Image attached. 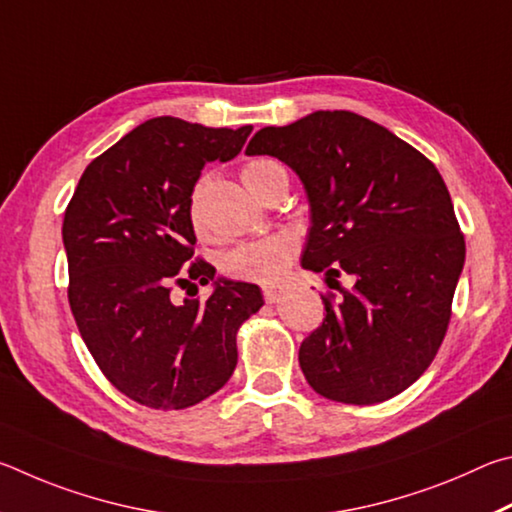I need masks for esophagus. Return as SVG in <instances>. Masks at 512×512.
I'll return each mask as SVG.
<instances>
[{
  "instance_id": "obj_1",
  "label": "esophagus",
  "mask_w": 512,
  "mask_h": 512,
  "mask_svg": "<svg viewBox=\"0 0 512 512\" xmlns=\"http://www.w3.org/2000/svg\"><path fill=\"white\" fill-rule=\"evenodd\" d=\"M283 288H281V285H265V288H263V294H265V301L267 303H276V301H279L281 297H283Z\"/></svg>"
}]
</instances>
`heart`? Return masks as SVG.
<instances>
[{
  "instance_id": "heart-1",
  "label": "heart",
  "mask_w": 512,
  "mask_h": 512,
  "mask_svg": "<svg viewBox=\"0 0 512 512\" xmlns=\"http://www.w3.org/2000/svg\"><path fill=\"white\" fill-rule=\"evenodd\" d=\"M279 168L281 166L276 164L274 159H251L247 161L245 168H242V182H245L251 193L258 195L267 179H270V175ZM204 188L206 179L202 177L197 179L191 195H188V220H191L195 229L202 227ZM294 254H297L294 240L290 236H283V233H276V236L240 242V245L229 249L227 254L222 256V270L224 274H229L231 279L274 283L288 272V267L294 261Z\"/></svg>"
}]
</instances>
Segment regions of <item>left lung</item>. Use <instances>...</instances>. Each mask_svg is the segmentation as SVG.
<instances>
[{"label": "left lung", "mask_w": 512, "mask_h": 512, "mask_svg": "<svg viewBox=\"0 0 512 512\" xmlns=\"http://www.w3.org/2000/svg\"><path fill=\"white\" fill-rule=\"evenodd\" d=\"M247 155L299 175L310 204L301 265L339 299L303 339L299 364L319 396L375 405L411 387L441 348L465 240L441 173L382 125L346 110L263 128ZM342 273L354 276L339 289Z\"/></svg>", "instance_id": "8db88e82"}]
</instances>
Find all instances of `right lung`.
Masks as SVG:
<instances>
[{
  "mask_svg": "<svg viewBox=\"0 0 512 512\" xmlns=\"http://www.w3.org/2000/svg\"><path fill=\"white\" fill-rule=\"evenodd\" d=\"M249 134L251 125L157 116L96 157L67 206L62 242L76 326L105 378L139 405L186 409L222 389L238 364V328L263 306L258 285L215 279L202 258L187 263L195 245L188 195L204 164L233 159ZM191 280L214 292L177 304L169 290Z\"/></svg>",
  "mask_w": 512,
  "mask_h": 512,
  "instance_id": "add662e5",
  "label": "right lung"
}]
</instances>
